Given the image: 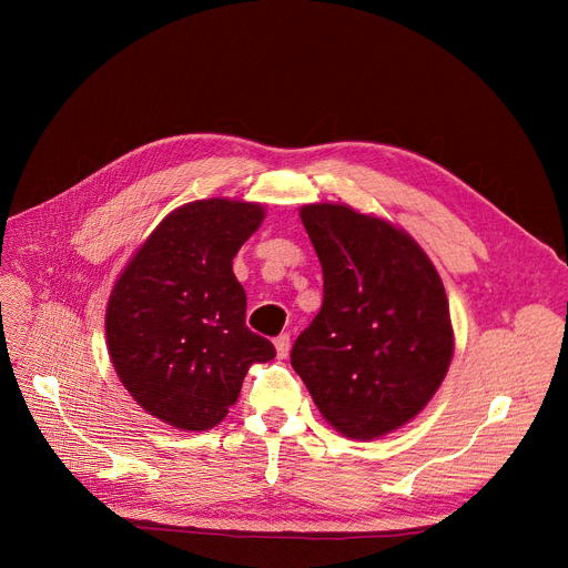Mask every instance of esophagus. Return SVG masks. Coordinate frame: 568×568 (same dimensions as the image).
I'll return each mask as SVG.
<instances>
[{
  "label": "esophagus",
  "mask_w": 568,
  "mask_h": 568,
  "mask_svg": "<svg viewBox=\"0 0 568 568\" xmlns=\"http://www.w3.org/2000/svg\"><path fill=\"white\" fill-rule=\"evenodd\" d=\"M274 345H276V352H278L281 359H285V356L290 354V336H287V334H281V336H276Z\"/></svg>",
  "instance_id": "34e87169"
}]
</instances>
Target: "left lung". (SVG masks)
<instances>
[{"instance_id":"1","label":"left lung","mask_w":568,"mask_h":568,"mask_svg":"<svg viewBox=\"0 0 568 568\" xmlns=\"http://www.w3.org/2000/svg\"><path fill=\"white\" fill-rule=\"evenodd\" d=\"M300 214L322 264L324 302L292 345V368L338 433L382 437L412 422L449 371V300L400 227L329 202Z\"/></svg>"}]
</instances>
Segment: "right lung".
Returning <instances> with one entry per match:
<instances>
[{
    "instance_id": "right-lung-1",
    "label": "right lung",
    "mask_w": 568,
    "mask_h": 568,
    "mask_svg": "<svg viewBox=\"0 0 568 568\" xmlns=\"http://www.w3.org/2000/svg\"><path fill=\"white\" fill-rule=\"evenodd\" d=\"M262 219V204L225 197L179 206L112 287V366L138 405L168 426L214 428L236 403L248 366L276 356L246 326V292L232 272Z\"/></svg>"
}]
</instances>
